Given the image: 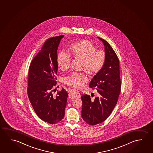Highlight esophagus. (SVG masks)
Listing matches in <instances>:
<instances>
[{
	"label": "esophagus",
	"instance_id": "34e87169",
	"mask_svg": "<svg viewBox=\"0 0 153 153\" xmlns=\"http://www.w3.org/2000/svg\"><path fill=\"white\" fill-rule=\"evenodd\" d=\"M69 98H72V99L73 98H80V93L78 91L71 90L69 92Z\"/></svg>",
	"mask_w": 153,
	"mask_h": 153
}]
</instances>
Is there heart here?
Masks as SVG:
<instances>
[{"label": "heart", "instance_id": "1", "mask_svg": "<svg viewBox=\"0 0 153 153\" xmlns=\"http://www.w3.org/2000/svg\"><path fill=\"white\" fill-rule=\"evenodd\" d=\"M69 54L61 52L58 54L56 63L58 68L65 71L70 67V56L81 60L80 70L88 75L95 76L100 73L105 65L106 54L102 50H97L91 42L86 39L70 44L68 49ZM63 83L74 88H80L88 82V77L83 73H73L63 78Z\"/></svg>", "mask_w": 153, "mask_h": 153}]
</instances>
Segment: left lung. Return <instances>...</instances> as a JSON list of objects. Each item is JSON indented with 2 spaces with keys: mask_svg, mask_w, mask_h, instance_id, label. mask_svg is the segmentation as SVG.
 Returning a JSON list of instances; mask_svg holds the SVG:
<instances>
[{
  "mask_svg": "<svg viewBox=\"0 0 153 153\" xmlns=\"http://www.w3.org/2000/svg\"><path fill=\"white\" fill-rule=\"evenodd\" d=\"M105 46L106 61L102 70L94 76L89 86L97 89L99 96L92 100L90 95L83 94L82 117L88 124L95 125L104 122L110 116L120 94V61L109 44L98 37Z\"/></svg>",
  "mask_w": 153,
  "mask_h": 153,
  "instance_id": "1",
  "label": "left lung"
}]
</instances>
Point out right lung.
<instances>
[{"label": "right lung", "mask_w": 153, "mask_h": 153, "mask_svg": "<svg viewBox=\"0 0 153 153\" xmlns=\"http://www.w3.org/2000/svg\"><path fill=\"white\" fill-rule=\"evenodd\" d=\"M64 35L50 38L33 59L28 73V98L37 115L42 120L54 124L65 116L68 93L64 89L54 96L57 84L58 46Z\"/></svg>", "instance_id": "right-lung-1"}]
</instances>
